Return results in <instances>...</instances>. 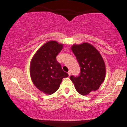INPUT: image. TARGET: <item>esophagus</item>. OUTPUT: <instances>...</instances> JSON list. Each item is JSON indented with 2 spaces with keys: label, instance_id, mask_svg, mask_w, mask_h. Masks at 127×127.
I'll use <instances>...</instances> for the list:
<instances>
[{
  "label": "esophagus",
  "instance_id": "esophagus-1",
  "mask_svg": "<svg viewBox=\"0 0 127 127\" xmlns=\"http://www.w3.org/2000/svg\"><path fill=\"white\" fill-rule=\"evenodd\" d=\"M68 74H69V76H70V75H71V72H70V71H68Z\"/></svg>",
  "mask_w": 127,
  "mask_h": 127
}]
</instances>
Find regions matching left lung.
Wrapping results in <instances>:
<instances>
[{"label":"left lung","instance_id":"1","mask_svg":"<svg viewBox=\"0 0 127 127\" xmlns=\"http://www.w3.org/2000/svg\"><path fill=\"white\" fill-rule=\"evenodd\" d=\"M71 50L80 66L78 76H71L76 91L82 95H87L100 88L105 77V65L99 51L88 43L73 45Z\"/></svg>","mask_w":127,"mask_h":127}]
</instances>
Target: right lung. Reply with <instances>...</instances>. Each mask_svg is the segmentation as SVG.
I'll return each instance as SVG.
<instances>
[{
  "label": "right lung",
  "mask_w": 127,
  "mask_h": 127,
  "mask_svg": "<svg viewBox=\"0 0 127 127\" xmlns=\"http://www.w3.org/2000/svg\"><path fill=\"white\" fill-rule=\"evenodd\" d=\"M62 48L63 45L57 41L47 42L38 49L31 61L30 73L33 84L46 95L56 92L62 79L68 76L56 60Z\"/></svg>",
  "instance_id": "1"
}]
</instances>
